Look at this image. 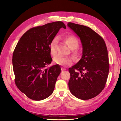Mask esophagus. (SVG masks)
<instances>
[{
	"mask_svg": "<svg viewBox=\"0 0 121 121\" xmlns=\"http://www.w3.org/2000/svg\"><path fill=\"white\" fill-rule=\"evenodd\" d=\"M65 70H66L65 68H61V70H62V71H65Z\"/></svg>",
	"mask_w": 121,
	"mask_h": 121,
	"instance_id": "esophagus-1",
	"label": "esophagus"
}]
</instances>
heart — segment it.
Returning a JSON list of instances; mask_svg holds the SVG:
<instances>
[{
	"instance_id": "obj_1",
	"label": "heart",
	"mask_w": 121,
	"mask_h": 121,
	"mask_svg": "<svg viewBox=\"0 0 121 121\" xmlns=\"http://www.w3.org/2000/svg\"><path fill=\"white\" fill-rule=\"evenodd\" d=\"M65 42L71 50H73L72 53L74 58H78L79 56V51L76 50L79 46V42L78 39L73 36H69L65 38ZM58 43V38L55 37L51 41L49 45V51L50 55L55 56L56 54V47ZM56 63L63 66H67L72 65L73 62L72 59L67 56H56L53 59Z\"/></svg>"
}]
</instances>
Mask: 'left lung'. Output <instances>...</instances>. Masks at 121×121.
<instances>
[{"label":"left lung","instance_id":"left-lung-1","mask_svg":"<svg viewBox=\"0 0 121 121\" xmlns=\"http://www.w3.org/2000/svg\"><path fill=\"white\" fill-rule=\"evenodd\" d=\"M68 26L80 38L82 58L69 69V88L78 99L88 100L98 95L106 85L109 71V56L103 38L91 28L69 22Z\"/></svg>","mask_w":121,"mask_h":121}]
</instances>
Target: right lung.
<instances>
[{
  "mask_svg": "<svg viewBox=\"0 0 121 121\" xmlns=\"http://www.w3.org/2000/svg\"><path fill=\"white\" fill-rule=\"evenodd\" d=\"M62 27L65 29V24L58 21L32 28L15 48L12 56L15 83L30 99L42 100L53 91L61 68L58 65L46 68L52 61L50 43Z\"/></svg>",
  "mask_w": 121,
  "mask_h": 121,
  "instance_id": "right-lung-1",
  "label": "right lung"
}]
</instances>
